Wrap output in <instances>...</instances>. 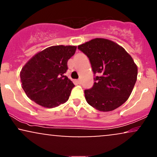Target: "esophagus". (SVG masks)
I'll return each instance as SVG.
<instances>
[{"label": "esophagus", "instance_id": "34e87169", "mask_svg": "<svg viewBox=\"0 0 157 157\" xmlns=\"http://www.w3.org/2000/svg\"><path fill=\"white\" fill-rule=\"evenodd\" d=\"M77 83H78V84H81V80H80V79H79V80H77Z\"/></svg>", "mask_w": 157, "mask_h": 157}]
</instances>
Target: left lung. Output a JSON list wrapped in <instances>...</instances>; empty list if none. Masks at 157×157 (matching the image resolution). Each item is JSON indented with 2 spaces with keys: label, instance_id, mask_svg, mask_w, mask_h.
<instances>
[{
  "label": "left lung",
  "instance_id": "8db88e82",
  "mask_svg": "<svg viewBox=\"0 0 157 157\" xmlns=\"http://www.w3.org/2000/svg\"><path fill=\"white\" fill-rule=\"evenodd\" d=\"M78 48L89 58L94 73L100 74L93 87L85 90L86 101L100 111L117 109L130 97L137 78V66L131 56L105 38L92 39Z\"/></svg>",
  "mask_w": 157,
  "mask_h": 157
}]
</instances>
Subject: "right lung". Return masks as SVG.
I'll return each mask as SVG.
<instances>
[{"instance_id": "obj_1", "label": "right lung", "mask_w": 157, "mask_h": 157, "mask_svg": "<svg viewBox=\"0 0 157 157\" xmlns=\"http://www.w3.org/2000/svg\"><path fill=\"white\" fill-rule=\"evenodd\" d=\"M76 46H53L39 52L21 69L22 88L27 97L45 108H55L68 100L75 86L65 76L67 62Z\"/></svg>"}]
</instances>
